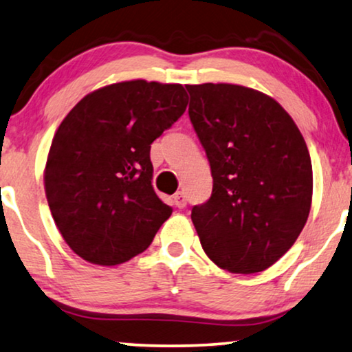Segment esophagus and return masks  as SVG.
I'll list each match as a JSON object with an SVG mask.
<instances>
[{
    "label": "esophagus",
    "instance_id": "esophagus-1",
    "mask_svg": "<svg viewBox=\"0 0 352 352\" xmlns=\"http://www.w3.org/2000/svg\"><path fill=\"white\" fill-rule=\"evenodd\" d=\"M173 204H175V206H177V208H184V206L187 205V199H186L184 192H176L175 197H173Z\"/></svg>",
    "mask_w": 352,
    "mask_h": 352
}]
</instances>
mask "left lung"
Masks as SVG:
<instances>
[{"mask_svg":"<svg viewBox=\"0 0 352 352\" xmlns=\"http://www.w3.org/2000/svg\"><path fill=\"white\" fill-rule=\"evenodd\" d=\"M189 117L213 176L192 208L205 253L235 274L278 261L305 228L312 165L305 138L277 100L229 83L187 85Z\"/></svg>","mask_w":352,"mask_h":352,"instance_id":"left-lung-1","label":"left lung"}]
</instances>
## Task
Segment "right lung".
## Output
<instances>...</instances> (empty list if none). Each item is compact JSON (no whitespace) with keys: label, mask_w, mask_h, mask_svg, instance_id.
I'll return each instance as SVG.
<instances>
[{"label":"right lung","mask_w":352,"mask_h":352,"mask_svg":"<svg viewBox=\"0 0 352 352\" xmlns=\"http://www.w3.org/2000/svg\"><path fill=\"white\" fill-rule=\"evenodd\" d=\"M187 107L182 85L131 80L85 96L62 120L45 168L54 223L80 258L115 266L170 218L152 187L151 144Z\"/></svg>","instance_id":"right-lung-1"}]
</instances>
